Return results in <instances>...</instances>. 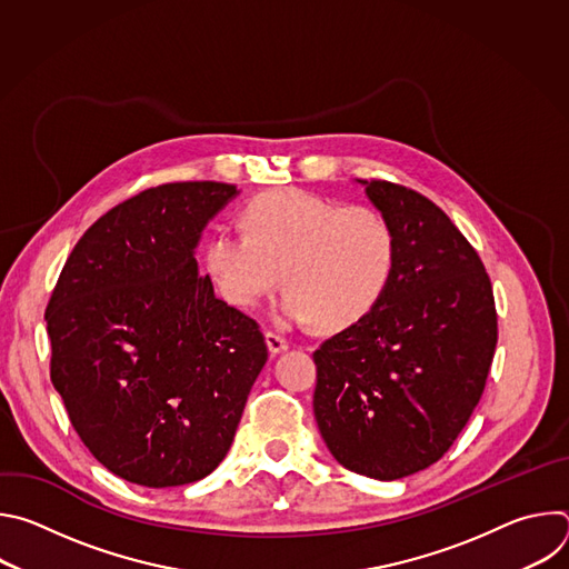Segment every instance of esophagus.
Returning <instances> with one entry per match:
<instances>
[{"mask_svg": "<svg viewBox=\"0 0 569 569\" xmlns=\"http://www.w3.org/2000/svg\"><path fill=\"white\" fill-rule=\"evenodd\" d=\"M266 345H268V349H270L272 356L283 353V351L288 349V340H286L283 336L274 333V331H268V333H266Z\"/></svg>", "mask_w": 569, "mask_h": 569, "instance_id": "esophagus-1", "label": "esophagus"}]
</instances>
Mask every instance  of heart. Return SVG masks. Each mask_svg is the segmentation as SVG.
<instances>
[{
	"mask_svg": "<svg viewBox=\"0 0 569 569\" xmlns=\"http://www.w3.org/2000/svg\"><path fill=\"white\" fill-rule=\"evenodd\" d=\"M240 222L246 236L213 229L204 242V270L231 308H257L281 274V315L336 333L367 317L389 286L396 238L371 207L281 189L254 198Z\"/></svg>",
	"mask_w": 569,
	"mask_h": 569,
	"instance_id": "1",
	"label": "heart"
}]
</instances>
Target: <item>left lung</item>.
I'll use <instances>...</instances> for the list:
<instances>
[{
  "label": "left lung",
  "mask_w": 569,
  "mask_h": 569,
  "mask_svg": "<svg viewBox=\"0 0 569 569\" xmlns=\"http://www.w3.org/2000/svg\"><path fill=\"white\" fill-rule=\"evenodd\" d=\"M396 238L373 310L315 353V421L349 470L391 481L439 461L481 398L498 345L491 279L426 196L358 180Z\"/></svg>",
  "instance_id": "1"
}]
</instances>
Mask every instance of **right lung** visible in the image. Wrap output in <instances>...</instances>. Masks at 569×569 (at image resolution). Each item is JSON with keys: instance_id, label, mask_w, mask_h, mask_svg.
Instances as JSON below:
<instances>
[{"instance_id": "add662e5", "label": "right lung", "mask_w": 569, "mask_h": 569, "mask_svg": "<svg viewBox=\"0 0 569 569\" xmlns=\"http://www.w3.org/2000/svg\"><path fill=\"white\" fill-rule=\"evenodd\" d=\"M238 191L146 189L71 250L44 319L51 382L80 441L126 481L167 489L227 455L268 360L257 319L213 295L196 248Z\"/></svg>"}]
</instances>
